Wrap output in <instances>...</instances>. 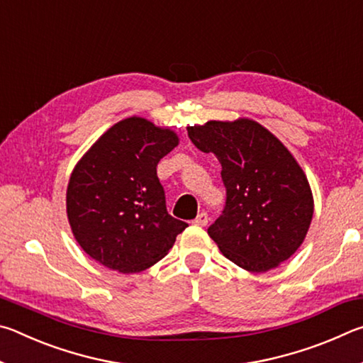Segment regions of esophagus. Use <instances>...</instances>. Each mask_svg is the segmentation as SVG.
<instances>
[{
	"label": "esophagus",
	"mask_w": 363,
	"mask_h": 363,
	"mask_svg": "<svg viewBox=\"0 0 363 363\" xmlns=\"http://www.w3.org/2000/svg\"><path fill=\"white\" fill-rule=\"evenodd\" d=\"M192 223L195 224V225H201V227H205L206 224H208V214L206 213H199V216H196Z\"/></svg>",
	"instance_id": "esophagus-1"
}]
</instances>
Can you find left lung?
I'll return each instance as SVG.
<instances>
[{"label": "left lung", "instance_id": "obj_1", "mask_svg": "<svg viewBox=\"0 0 363 363\" xmlns=\"http://www.w3.org/2000/svg\"><path fill=\"white\" fill-rule=\"evenodd\" d=\"M187 133L223 167L225 208L208 229L220 253L248 272H267L296 253L309 230L314 196L291 152L250 118L211 120Z\"/></svg>", "mask_w": 363, "mask_h": 363}]
</instances>
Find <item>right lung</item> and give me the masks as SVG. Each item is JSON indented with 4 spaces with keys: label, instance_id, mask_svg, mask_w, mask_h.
<instances>
[{
    "label": "right lung",
    "instance_id": "1",
    "mask_svg": "<svg viewBox=\"0 0 363 363\" xmlns=\"http://www.w3.org/2000/svg\"><path fill=\"white\" fill-rule=\"evenodd\" d=\"M177 144L169 128L130 116L78 160L67 186V218L86 255L121 274L168 255L187 224L168 214L157 164Z\"/></svg>",
    "mask_w": 363,
    "mask_h": 363
}]
</instances>
